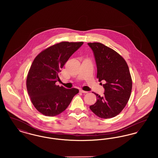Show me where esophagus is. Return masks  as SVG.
Masks as SVG:
<instances>
[{
	"instance_id": "obj_1",
	"label": "esophagus",
	"mask_w": 158,
	"mask_h": 158,
	"mask_svg": "<svg viewBox=\"0 0 158 158\" xmlns=\"http://www.w3.org/2000/svg\"><path fill=\"white\" fill-rule=\"evenodd\" d=\"M79 92H81V93H83V94H87V93H88L87 91H85V90H82V89H81V90H79Z\"/></svg>"
}]
</instances>
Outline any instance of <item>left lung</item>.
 Here are the masks:
<instances>
[{"mask_svg": "<svg viewBox=\"0 0 158 158\" xmlns=\"http://www.w3.org/2000/svg\"><path fill=\"white\" fill-rule=\"evenodd\" d=\"M88 44L94 54L99 82H105L104 95L94 93L97 102L89 108L100 118L114 117L124 108L131 95L132 80L127 64L118 53L103 44Z\"/></svg>", "mask_w": 158, "mask_h": 158, "instance_id": "left-lung-1", "label": "left lung"}]
</instances>
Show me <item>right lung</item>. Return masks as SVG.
Instances as JSON below:
<instances>
[{
    "label": "right lung",
    "instance_id": "1",
    "mask_svg": "<svg viewBox=\"0 0 158 158\" xmlns=\"http://www.w3.org/2000/svg\"><path fill=\"white\" fill-rule=\"evenodd\" d=\"M83 42L63 41L46 48L33 61L27 78V88L32 104L45 116L64 111L79 90L56 85L59 72Z\"/></svg>",
    "mask_w": 158,
    "mask_h": 158
}]
</instances>
